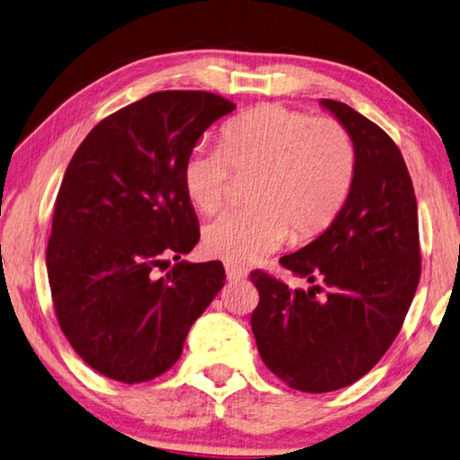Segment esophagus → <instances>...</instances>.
<instances>
[{"mask_svg": "<svg viewBox=\"0 0 460 460\" xmlns=\"http://www.w3.org/2000/svg\"><path fill=\"white\" fill-rule=\"evenodd\" d=\"M226 277H228L230 283L243 281V279H246V270L240 267H234V265H226Z\"/></svg>", "mask_w": 460, "mask_h": 460, "instance_id": "obj_1", "label": "esophagus"}]
</instances>
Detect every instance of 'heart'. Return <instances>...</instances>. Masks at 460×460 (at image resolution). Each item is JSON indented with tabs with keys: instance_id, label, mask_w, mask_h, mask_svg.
I'll use <instances>...</instances> for the list:
<instances>
[{
	"instance_id": "heart-1",
	"label": "heart",
	"mask_w": 460,
	"mask_h": 460,
	"mask_svg": "<svg viewBox=\"0 0 460 460\" xmlns=\"http://www.w3.org/2000/svg\"><path fill=\"white\" fill-rule=\"evenodd\" d=\"M232 169L254 172L252 208L228 209L203 228L212 257L252 265L289 236L310 240L332 224L355 181L357 155L349 132L332 118L269 103L226 124L220 148L195 145L181 179L199 212H216L228 193Z\"/></svg>"
}]
</instances>
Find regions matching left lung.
Segmentation results:
<instances>
[{
	"instance_id": "1",
	"label": "left lung",
	"mask_w": 460,
	"mask_h": 460,
	"mask_svg": "<svg viewBox=\"0 0 460 460\" xmlns=\"http://www.w3.org/2000/svg\"><path fill=\"white\" fill-rule=\"evenodd\" d=\"M355 145L357 169L344 206L322 234L279 259L312 283L289 289L254 270L251 315L262 363L289 387L326 394L358 381L385 355L420 281L418 203L400 148L349 105L320 100ZM318 282L329 288L318 300Z\"/></svg>"
}]
</instances>
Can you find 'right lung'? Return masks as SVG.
Returning <instances> with one entry per match:
<instances>
[{
    "mask_svg": "<svg viewBox=\"0 0 460 460\" xmlns=\"http://www.w3.org/2000/svg\"><path fill=\"white\" fill-rule=\"evenodd\" d=\"M234 108L208 92L150 93L102 119L65 171L47 248L50 293L66 341L105 377L163 375L224 288L220 261H181L199 240L181 167ZM169 258L176 265L156 278Z\"/></svg>",
    "mask_w": 460,
    "mask_h": 460,
    "instance_id": "1",
    "label": "right lung"
}]
</instances>
